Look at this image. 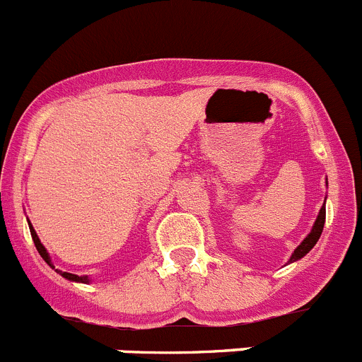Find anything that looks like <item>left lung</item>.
<instances>
[{"instance_id":"1","label":"left lung","mask_w":362,"mask_h":362,"mask_svg":"<svg viewBox=\"0 0 362 362\" xmlns=\"http://www.w3.org/2000/svg\"><path fill=\"white\" fill-rule=\"evenodd\" d=\"M323 225H325V204H323L322 209H320V214H318V218H316V221H314L313 230H310V234H307V238L303 239V241L298 245V248H296L295 252H293V255H291V259H289V262H295V261H298V259L305 257L307 253H309L310 250H313V246L316 245V243H318L320 235H322Z\"/></svg>"}]
</instances>
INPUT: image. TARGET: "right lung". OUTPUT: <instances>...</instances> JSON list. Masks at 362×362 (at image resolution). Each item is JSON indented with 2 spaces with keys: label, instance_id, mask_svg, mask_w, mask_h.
<instances>
[{
  "label": "right lung",
  "instance_id": "1",
  "mask_svg": "<svg viewBox=\"0 0 362 362\" xmlns=\"http://www.w3.org/2000/svg\"><path fill=\"white\" fill-rule=\"evenodd\" d=\"M28 227H30V234H32V239H33V243H35V248H37V252H39V255L40 257L44 259V261L48 262L49 266H52L53 269H55V266L52 264V259H49V253L46 252V248H44L42 246V243H40V239H39V235H37V232L33 230V227H32V223L28 221ZM57 273H60V275L64 276V279H67V280H73V282H83V284H89L90 280H89V276H78V275H73V273H67V272H60V269H55Z\"/></svg>",
  "mask_w": 362,
  "mask_h": 362
}]
</instances>
